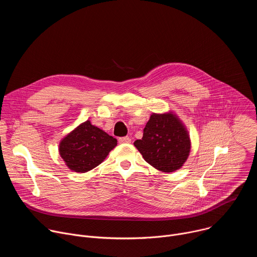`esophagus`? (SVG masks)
I'll return each instance as SVG.
<instances>
[{"instance_id": "esophagus-1", "label": "esophagus", "mask_w": 257, "mask_h": 257, "mask_svg": "<svg viewBox=\"0 0 257 257\" xmlns=\"http://www.w3.org/2000/svg\"><path fill=\"white\" fill-rule=\"evenodd\" d=\"M119 142H120V143H130V142H131V138L128 137V136L120 137V138H119Z\"/></svg>"}]
</instances>
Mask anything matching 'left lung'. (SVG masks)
<instances>
[{
  "label": "left lung",
  "instance_id": "1",
  "mask_svg": "<svg viewBox=\"0 0 257 257\" xmlns=\"http://www.w3.org/2000/svg\"><path fill=\"white\" fill-rule=\"evenodd\" d=\"M134 145L146 163L165 173L179 170L191 149L188 131L172 112L154 113Z\"/></svg>",
  "mask_w": 257,
  "mask_h": 257
}]
</instances>
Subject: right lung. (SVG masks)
I'll use <instances>...</instances> for the list:
<instances>
[{
  "instance_id": "right-lung-1",
  "label": "right lung",
  "mask_w": 257,
  "mask_h": 257,
  "mask_svg": "<svg viewBox=\"0 0 257 257\" xmlns=\"http://www.w3.org/2000/svg\"><path fill=\"white\" fill-rule=\"evenodd\" d=\"M116 145V138L87 120L61 140L59 152L71 171L85 173L101 164Z\"/></svg>"
}]
</instances>
